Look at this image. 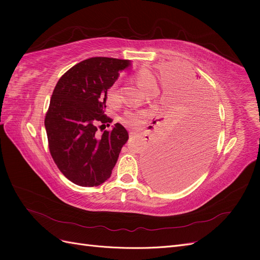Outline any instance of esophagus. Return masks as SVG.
I'll use <instances>...</instances> for the list:
<instances>
[{
  "label": "esophagus",
  "mask_w": 260,
  "mask_h": 260,
  "mask_svg": "<svg viewBox=\"0 0 260 260\" xmlns=\"http://www.w3.org/2000/svg\"><path fill=\"white\" fill-rule=\"evenodd\" d=\"M138 136H139V135H138L137 132H133V131L130 132V138H137Z\"/></svg>",
  "instance_id": "esophagus-1"
}]
</instances>
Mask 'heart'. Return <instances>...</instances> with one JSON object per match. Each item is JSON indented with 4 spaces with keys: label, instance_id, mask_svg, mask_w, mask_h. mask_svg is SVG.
<instances>
[{
    "label": "heart",
    "instance_id": "1",
    "mask_svg": "<svg viewBox=\"0 0 260 260\" xmlns=\"http://www.w3.org/2000/svg\"><path fill=\"white\" fill-rule=\"evenodd\" d=\"M135 79L141 88L146 92H149L151 90L157 88L154 75L146 68H140L135 74ZM105 96H106L107 103L111 106L119 105L120 103L119 83L115 81L109 85L106 90ZM145 117H146V113L143 111H127L122 115L121 121L125 124L132 125V127H138V125L141 124V122L144 120Z\"/></svg>",
    "mask_w": 260,
    "mask_h": 260
}]
</instances>
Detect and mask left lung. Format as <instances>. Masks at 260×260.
<instances>
[{"mask_svg": "<svg viewBox=\"0 0 260 260\" xmlns=\"http://www.w3.org/2000/svg\"><path fill=\"white\" fill-rule=\"evenodd\" d=\"M186 92L182 113L144 156L149 183L165 191L193 182L208 164L216 141L217 114L210 90L199 77L193 78Z\"/></svg>", "mask_w": 260, "mask_h": 260, "instance_id": "1", "label": "left lung"}]
</instances>
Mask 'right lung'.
<instances>
[{
	"label": "right lung",
	"mask_w": 260,
	"mask_h": 260,
	"mask_svg": "<svg viewBox=\"0 0 260 260\" xmlns=\"http://www.w3.org/2000/svg\"><path fill=\"white\" fill-rule=\"evenodd\" d=\"M128 65L125 59L88 58L67 70L55 85L44 119L49 148L61 174L77 185L104 183L129 139L120 123L98 135L99 128L113 122L104 114L106 90Z\"/></svg>",
	"instance_id": "obj_1"
}]
</instances>
